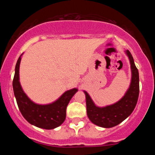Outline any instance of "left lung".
<instances>
[{
  "mask_svg": "<svg viewBox=\"0 0 155 155\" xmlns=\"http://www.w3.org/2000/svg\"><path fill=\"white\" fill-rule=\"evenodd\" d=\"M126 53L130 62L132 79L128 90L120 101L106 107H97L84 91L87 116L92 123L100 127L109 128L117 125L131 114L136 106L139 95V74L132 54L128 50Z\"/></svg>",
  "mask_w": 155,
  "mask_h": 155,
  "instance_id": "8db88e82",
  "label": "left lung"
}]
</instances>
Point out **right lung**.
Here are the masks:
<instances>
[{
	"label": "right lung",
	"mask_w": 155,
	"mask_h": 155,
	"mask_svg": "<svg viewBox=\"0 0 155 155\" xmlns=\"http://www.w3.org/2000/svg\"><path fill=\"white\" fill-rule=\"evenodd\" d=\"M22 55V54L19 56L16 64L15 74L12 83L19 111L30 124L40 128L51 130L59 127L65 120L66 108L69 101L78 90L74 88L68 90L52 104L48 105L34 104L23 92L19 81V69Z\"/></svg>",
	"instance_id": "1"
}]
</instances>
